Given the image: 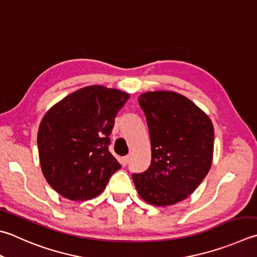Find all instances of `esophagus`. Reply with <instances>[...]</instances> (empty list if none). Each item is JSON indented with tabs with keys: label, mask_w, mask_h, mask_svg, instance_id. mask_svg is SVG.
<instances>
[{
	"label": "esophagus",
	"mask_w": 257,
	"mask_h": 257,
	"mask_svg": "<svg viewBox=\"0 0 257 257\" xmlns=\"http://www.w3.org/2000/svg\"><path fill=\"white\" fill-rule=\"evenodd\" d=\"M119 160H120V163H122V166L125 167V166H127V163L130 161V158L128 157H123V158H120Z\"/></svg>",
	"instance_id": "esophagus-1"
}]
</instances>
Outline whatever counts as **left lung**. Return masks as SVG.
<instances>
[{"instance_id": "8db88e82", "label": "left lung", "mask_w": 257, "mask_h": 257, "mask_svg": "<svg viewBox=\"0 0 257 257\" xmlns=\"http://www.w3.org/2000/svg\"><path fill=\"white\" fill-rule=\"evenodd\" d=\"M139 103L147 117L152 160L148 170L132 174L135 188L149 204L174 205L209 172L214 126L198 106L174 91H148Z\"/></svg>"}]
</instances>
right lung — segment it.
I'll list each match as a JSON object with an SVG mask.
<instances>
[{
  "label": "right lung",
  "instance_id": "right-lung-1",
  "mask_svg": "<svg viewBox=\"0 0 257 257\" xmlns=\"http://www.w3.org/2000/svg\"><path fill=\"white\" fill-rule=\"evenodd\" d=\"M128 94L88 86L61 99L43 116L38 131L41 169L48 183L70 200L103 192L120 164L108 151L109 135Z\"/></svg>",
  "mask_w": 257,
  "mask_h": 257
}]
</instances>
